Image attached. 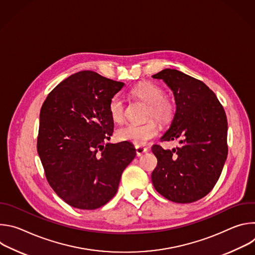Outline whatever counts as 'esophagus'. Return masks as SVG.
Listing matches in <instances>:
<instances>
[{
    "label": "esophagus",
    "mask_w": 255,
    "mask_h": 255,
    "mask_svg": "<svg viewBox=\"0 0 255 255\" xmlns=\"http://www.w3.org/2000/svg\"><path fill=\"white\" fill-rule=\"evenodd\" d=\"M135 149H136V155L137 156H141L143 153L147 151V148L142 147V146H135Z\"/></svg>",
    "instance_id": "obj_1"
}]
</instances>
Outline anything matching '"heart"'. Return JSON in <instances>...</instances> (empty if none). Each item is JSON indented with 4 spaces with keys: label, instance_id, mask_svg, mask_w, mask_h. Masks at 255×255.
Masks as SVG:
<instances>
[{
    "label": "heart",
    "instance_id": "obj_1",
    "mask_svg": "<svg viewBox=\"0 0 255 255\" xmlns=\"http://www.w3.org/2000/svg\"><path fill=\"white\" fill-rule=\"evenodd\" d=\"M131 96L147 104L145 119L148 120L143 124H129L117 131L119 140L128 141L136 146H143L147 141L154 138L158 133V123L161 125L169 124L175 115L176 104L173 98L164 95L163 89L158 85L145 82L137 85L130 91ZM126 105L123 98L115 95L109 103V113L112 120L121 124L125 120Z\"/></svg>",
    "mask_w": 255,
    "mask_h": 255
}]
</instances>
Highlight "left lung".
<instances>
[{
	"label": "left lung",
	"instance_id": "1",
	"mask_svg": "<svg viewBox=\"0 0 255 255\" xmlns=\"http://www.w3.org/2000/svg\"><path fill=\"white\" fill-rule=\"evenodd\" d=\"M152 78L166 83L176 104L172 123L160 141L180 143L172 150L152 146L157 158L151 174L153 187L171 202H196L212 191L227 158L224 108L208 86L184 72L165 68Z\"/></svg>",
	"mask_w": 255,
	"mask_h": 255
}]
</instances>
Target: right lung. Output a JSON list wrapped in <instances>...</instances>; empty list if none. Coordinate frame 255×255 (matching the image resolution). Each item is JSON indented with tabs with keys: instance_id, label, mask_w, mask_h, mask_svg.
<instances>
[{
	"instance_id": "1",
	"label": "right lung",
	"mask_w": 255,
	"mask_h": 255,
	"mask_svg": "<svg viewBox=\"0 0 255 255\" xmlns=\"http://www.w3.org/2000/svg\"><path fill=\"white\" fill-rule=\"evenodd\" d=\"M123 86L92 70L79 71L57 85L41 107L37 152L48 184L71 207L106 205L136 155L128 141L106 143L114 131L109 103Z\"/></svg>"
}]
</instances>
